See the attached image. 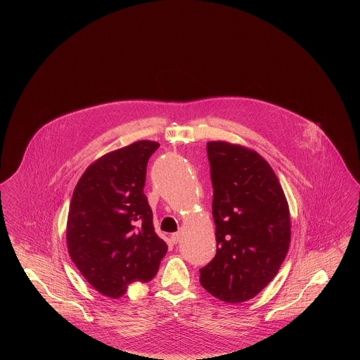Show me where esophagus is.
<instances>
[{"label":"esophagus","mask_w":360,"mask_h":360,"mask_svg":"<svg viewBox=\"0 0 360 360\" xmlns=\"http://www.w3.org/2000/svg\"><path fill=\"white\" fill-rule=\"evenodd\" d=\"M184 232H182V229H179L178 232H175V233H172V241L174 243V244H176V243H179L181 241V239H182V235Z\"/></svg>","instance_id":"obj_1"}]
</instances>
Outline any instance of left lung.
<instances>
[{
    "mask_svg": "<svg viewBox=\"0 0 360 360\" xmlns=\"http://www.w3.org/2000/svg\"><path fill=\"white\" fill-rule=\"evenodd\" d=\"M217 252L200 270L201 286L228 304L254 298L289 251L290 210L274 170L257 151L207 141Z\"/></svg>",
    "mask_w": 360,
    "mask_h": 360,
    "instance_id": "left-lung-1",
    "label": "left lung"
}]
</instances>
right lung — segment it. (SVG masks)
<instances>
[{
  "label": "right lung",
  "mask_w": 360,
  "mask_h": 360,
  "mask_svg": "<svg viewBox=\"0 0 360 360\" xmlns=\"http://www.w3.org/2000/svg\"><path fill=\"white\" fill-rule=\"evenodd\" d=\"M158 141L139 140L94 160L74 188L66 241L70 257L100 294L120 298L135 282H150L167 244L154 231L143 191Z\"/></svg>",
  "instance_id": "right-lung-1"
}]
</instances>
